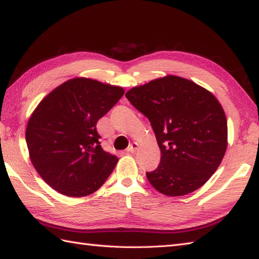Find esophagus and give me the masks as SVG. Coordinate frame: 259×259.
<instances>
[{
	"mask_svg": "<svg viewBox=\"0 0 259 259\" xmlns=\"http://www.w3.org/2000/svg\"><path fill=\"white\" fill-rule=\"evenodd\" d=\"M138 150V144L137 142H133V144H130L128 147V151L129 152H136Z\"/></svg>",
	"mask_w": 259,
	"mask_h": 259,
	"instance_id": "1",
	"label": "esophagus"
}]
</instances>
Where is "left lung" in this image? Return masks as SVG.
<instances>
[{"label":"left lung","mask_w":259,"mask_h":259,"mask_svg":"<svg viewBox=\"0 0 259 259\" xmlns=\"http://www.w3.org/2000/svg\"><path fill=\"white\" fill-rule=\"evenodd\" d=\"M125 97L149 119L160 148L158 168L146 174L153 188L178 197L205 185L228 145L226 114L217 98L177 75L134 87Z\"/></svg>","instance_id":"8db88e82"}]
</instances>
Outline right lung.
I'll list each match as a JSON object with an SVG mask.
<instances>
[{"instance_id": "obj_1", "label": "right lung", "mask_w": 259, "mask_h": 259, "mask_svg": "<svg viewBox=\"0 0 259 259\" xmlns=\"http://www.w3.org/2000/svg\"><path fill=\"white\" fill-rule=\"evenodd\" d=\"M123 93L118 85L73 78L37 104L27 121L25 140L33 167L51 188L84 197L108 179L118 158L102 149L96 126Z\"/></svg>"}]
</instances>
